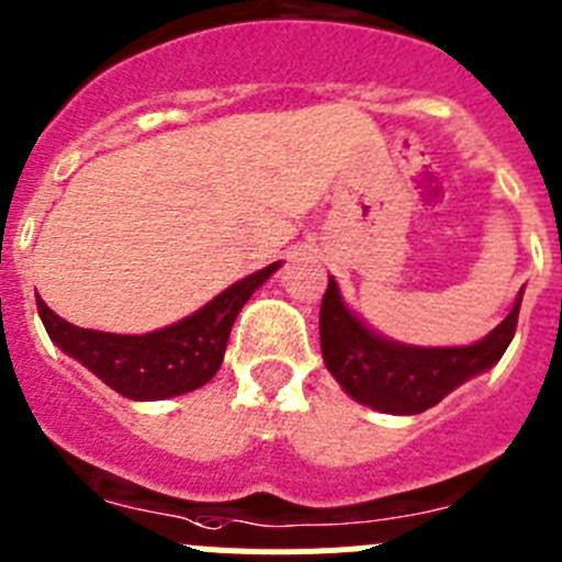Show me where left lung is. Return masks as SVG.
<instances>
[{"instance_id": "left-lung-1", "label": "left lung", "mask_w": 562, "mask_h": 562, "mask_svg": "<svg viewBox=\"0 0 562 562\" xmlns=\"http://www.w3.org/2000/svg\"><path fill=\"white\" fill-rule=\"evenodd\" d=\"M524 291L515 296L513 311L482 341L468 347H412L369 330L344 305L336 280L330 277L318 311L322 356L338 386L352 401L383 414H419L437 406L445 394L470 378L487 372L509 347L518 325Z\"/></svg>"}]
</instances>
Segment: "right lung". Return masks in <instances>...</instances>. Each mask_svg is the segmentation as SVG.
Returning a JSON list of instances; mask_svg holds the SVG:
<instances>
[{
	"label": "right lung",
	"instance_id": "1",
	"mask_svg": "<svg viewBox=\"0 0 562 562\" xmlns=\"http://www.w3.org/2000/svg\"><path fill=\"white\" fill-rule=\"evenodd\" d=\"M277 269L280 262H271L226 288L193 316L145 336H120V333L69 325L67 318H60L44 305L38 293H35V305L49 338L69 358L94 372L105 386L128 401H165L193 392L215 378L224 363L226 341L237 313Z\"/></svg>",
	"mask_w": 562,
	"mask_h": 562
}]
</instances>
